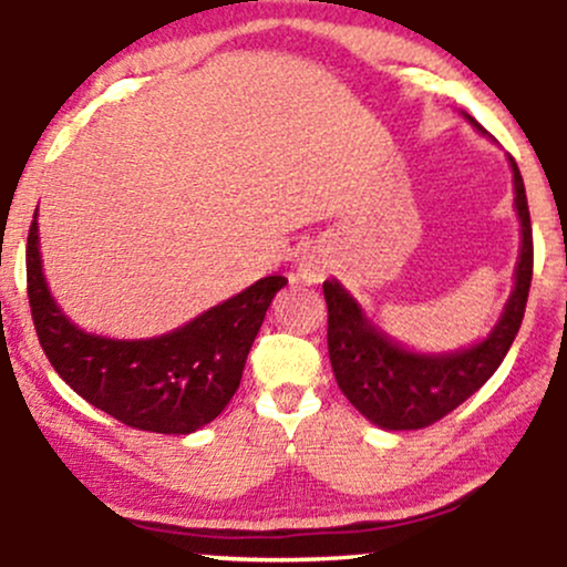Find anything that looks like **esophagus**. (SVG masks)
<instances>
[{
	"mask_svg": "<svg viewBox=\"0 0 567 567\" xmlns=\"http://www.w3.org/2000/svg\"><path fill=\"white\" fill-rule=\"evenodd\" d=\"M298 275H301L303 282H322L324 279V264L317 261V258H301L298 264Z\"/></svg>",
	"mask_w": 567,
	"mask_h": 567,
	"instance_id": "obj_1",
	"label": "esophagus"
}]
</instances>
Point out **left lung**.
Instances as JSON below:
<instances>
[{"label": "left lung", "instance_id": "1", "mask_svg": "<svg viewBox=\"0 0 567 567\" xmlns=\"http://www.w3.org/2000/svg\"><path fill=\"white\" fill-rule=\"evenodd\" d=\"M480 133L477 122L466 114ZM512 162L514 207H517L519 261L514 269V290L504 306V315L485 341L447 354H419L392 341L368 320L362 306L349 296L336 279L322 285L328 301V351L333 375L347 400L389 432L424 429L445 419L451 410L466 402L504 362L514 336L525 317L533 279V229L528 197L517 162Z\"/></svg>", "mask_w": 567, "mask_h": 567}]
</instances>
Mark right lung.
<instances>
[{
    "mask_svg": "<svg viewBox=\"0 0 567 567\" xmlns=\"http://www.w3.org/2000/svg\"><path fill=\"white\" fill-rule=\"evenodd\" d=\"M37 231L34 213L25 282L31 320L55 373L90 405L141 432L192 434L220 415L243 381L266 309L288 279H258L173 333L116 341L84 333L63 315L44 282Z\"/></svg>",
    "mask_w": 567,
    "mask_h": 567,
    "instance_id": "right-lung-1",
    "label": "right lung"
}]
</instances>
